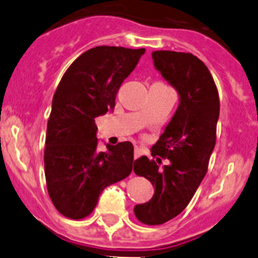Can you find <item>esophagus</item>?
<instances>
[{
	"label": "esophagus",
	"mask_w": 258,
	"mask_h": 258,
	"mask_svg": "<svg viewBox=\"0 0 258 258\" xmlns=\"http://www.w3.org/2000/svg\"><path fill=\"white\" fill-rule=\"evenodd\" d=\"M143 155V151L140 150L139 148H135V151H134V158L137 159V158H140V156Z\"/></svg>",
	"instance_id": "1"
}]
</instances>
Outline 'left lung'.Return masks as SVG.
<instances>
[{"mask_svg": "<svg viewBox=\"0 0 258 258\" xmlns=\"http://www.w3.org/2000/svg\"><path fill=\"white\" fill-rule=\"evenodd\" d=\"M154 66L177 90L179 104L164 132L151 148V155L169 159L159 168L141 156L134 172L155 187L151 200L135 206L141 223L160 225L186 209L208 172L215 148L220 102L214 79L206 64L191 53L155 50Z\"/></svg>", "mask_w": 258, "mask_h": 258, "instance_id": "left-lung-1", "label": "left lung"}]
</instances>
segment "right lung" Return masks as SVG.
Returning <instances> with one entry per match:
<instances>
[{
  "label": "right lung",
  "instance_id": "add662e5",
  "mask_svg": "<svg viewBox=\"0 0 258 258\" xmlns=\"http://www.w3.org/2000/svg\"><path fill=\"white\" fill-rule=\"evenodd\" d=\"M145 53L144 48H91L67 69L53 95L47 124L44 172L53 205L63 216L91 214L105 187L128 177L130 141L98 151L95 118L114 109L115 95Z\"/></svg>",
  "mask_w": 258,
  "mask_h": 258
}]
</instances>
